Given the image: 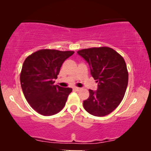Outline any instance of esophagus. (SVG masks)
Masks as SVG:
<instances>
[{"label": "esophagus", "mask_w": 151, "mask_h": 151, "mask_svg": "<svg viewBox=\"0 0 151 151\" xmlns=\"http://www.w3.org/2000/svg\"><path fill=\"white\" fill-rule=\"evenodd\" d=\"M74 90L76 91H79V90H81V88H79V87H74Z\"/></svg>", "instance_id": "34e87169"}]
</instances>
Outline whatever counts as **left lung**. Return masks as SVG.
<instances>
[{
    "instance_id": "obj_1",
    "label": "left lung",
    "mask_w": 151,
    "mask_h": 151,
    "mask_svg": "<svg viewBox=\"0 0 151 151\" xmlns=\"http://www.w3.org/2000/svg\"><path fill=\"white\" fill-rule=\"evenodd\" d=\"M77 54L89 64L91 76L98 82L97 90H89L84 108L95 116L108 115L125 94L129 81L126 62L117 52L107 47L79 50Z\"/></svg>"
}]
</instances>
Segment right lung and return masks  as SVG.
Listing matches in <instances>:
<instances>
[{
	"instance_id": "add662e5",
	"label": "right lung",
	"mask_w": 151,
	"mask_h": 151,
	"mask_svg": "<svg viewBox=\"0 0 151 151\" xmlns=\"http://www.w3.org/2000/svg\"><path fill=\"white\" fill-rule=\"evenodd\" d=\"M73 51L40 50L27 57L22 65L20 84L24 96L34 110L43 116L60 112L72 88L55 85L63 62Z\"/></svg>"
}]
</instances>
